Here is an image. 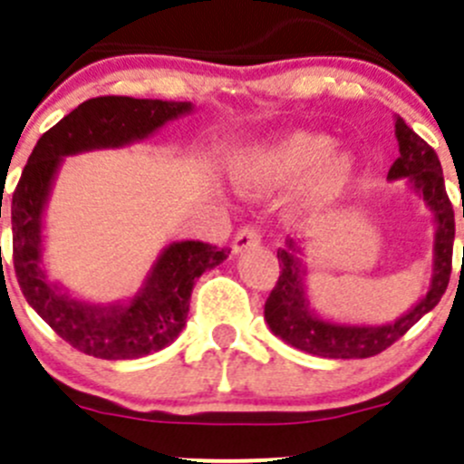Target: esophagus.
Wrapping results in <instances>:
<instances>
[{
	"instance_id": "1",
	"label": "esophagus",
	"mask_w": 464,
	"mask_h": 464,
	"mask_svg": "<svg viewBox=\"0 0 464 464\" xmlns=\"http://www.w3.org/2000/svg\"><path fill=\"white\" fill-rule=\"evenodd\" d=\"M258 245H260L258 228L245 227L236 233V237H233V254H242V251L251 249V246H258Z\"/></svg>"
}]
</instances>
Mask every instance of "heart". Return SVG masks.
I'll list each match as a JSON object with an SVG mask.
<instances>
[{
  "label": "heart",
  "instance_id": "b5f03b06",
  "mask_svg": "<svg viewBox=\"0 0 464 464\" xmlns=\"http://www.w3.org/2000/svg\"><path fill=\"white\" fill-rule=\"evenodd\" d=\"M357 157L334 148V139L310 130H292L269 143L256 145L233 168V181L242 193L258 195L298 184L294 210L316 218L332 208L354 184Z\"/></svg>",
  "mask_w": 464,
  "mask_h": 464
}]
</instances>
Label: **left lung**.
Segmentation results:
<instances>
[{
	"label": "left lung",
	"mask_w": 464,
	"mask_h": 464,
	"mask_svg": "<svg viewBox=\"0 0 464 464\" xmlns=\"http://www.w3.org/2000/svg\"><path fill=\"white\" fill-rule=\"evenodd\" d=\"M395 137L400 157L388 170V181L404 179L406 188L422 199L433 219V274L427 294L404 314L382 325L325 319L314 310L307 294V266L303 262L305 251L296 240H287L283 249H278L280 276L265 303V321L269 330L292 348L327 359L372 357L429 314L447 289L456 222L444 188L442 166L431 145L420 139L400 116H395Z\"/></svg>",
	"instance_id": "1"
}]
</instances>
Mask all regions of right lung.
Returning a JSON list of instances; mask_svg holds the SVG:
<instances>
[{
	"label": "right lung",
	"mask_w": 464,
	"mask_h": 464,
	"mask_svg": "<svg viewBox=\"0 0 464 464\" xmlns=\"http://www.w3.org/2000/svg\"><path fill=\"white\" fill-rule=\"evenodd\" d=\"M193 110V102L159 98L85 101L42 134L13 193V262L22 294L67 343L89 357L139 359L170 345L186 325L195 280L227 260L228 249L198 240L170 242L132 296L114 303L73 296L49 280L44 266V215L55 177L64 157L139 143Z\"/></svg>",
	"instance_id": "add662e5"
}]
</instances>
